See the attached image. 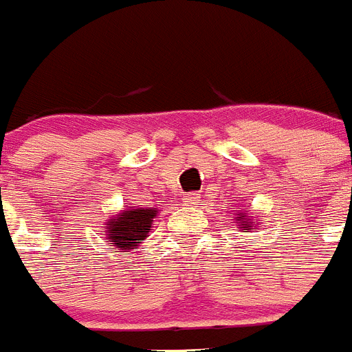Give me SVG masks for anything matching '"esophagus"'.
<instances>
[{"label": "esophagus", "mask_w": 352, "mask_h": 352, "mask_svg": "<svg viewBox=\"0 0 352 352\" xmlns=\"http://www.w3.org/2000/svg\"><path fill=\"white\" fill-rule=\"evenodd\" d=\"M199 201L201 196L197 192H192V194H187V196H185V203H187V205H197Z\"/></svg>", "instance_id": "1"}]
</instances>
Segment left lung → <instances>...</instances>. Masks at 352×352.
I'll return each instance as SVG.
<instances>
[{"label": "left lung", "instance_id": "1", "mask_svg": "<svg viewBox=\"0 0 352 352\" xmlns=\"http://www.w3.org/2000/svg\"><path fill=\"white\" fill-rule=\"evenodd\" d=\"M236 221H239L240 228H245V230H253V219L248 217L244 212H240L239 215H236Z\"/></svg>", "mask_w": 352, "mask_h": 352}]
</instances>
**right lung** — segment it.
I'll return each instance as SVG.
<instances>
[{
  "label": "right lung",
  "mask_w": 352,
  "mask_h": 352,
  "mask_svg": "<svg viewBox=\"0 0 352 352\" xmlns=\"http://www.w3.org/2000/svg\"><path fill=\"white\" fill-rule=\"evenodd\" d=\"M156 217V210L133 208L121 213V217H113L108 222L107 233L108 242H112L116 249H135L140 240L149 235V228L153 219Z\"/></svg>",
  "instance_id": "1"
}]
</instances>
